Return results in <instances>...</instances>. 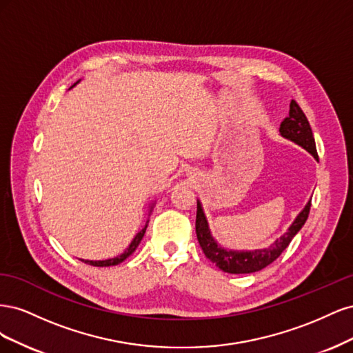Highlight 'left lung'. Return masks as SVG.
Returning a JSON list of instances; mask_svg holds the SVG:
<instances>
[{"mask_svg":"<svg viewBox=\"0 0 353 353\" xmlns=\"http://www.w3.org/2000/svg\"><path fill=\"white\" fill-rule=\"evenodd\" d=\"M280 135L285 138V140L301 145L307 153H311L314 159L318 160L311 125H309L305 113L299 108V104L294 100H292L290 103V112H288V116L281 122ZM309 209H311V199L307 200L305 208L297 213V216L294 218V221L290 223V227L287 228L283 236L280 239H276L271 245H268V248L254 250H232L223 248V245H221L215 239H213L208 218L201 206V201L197 200V240L200 243L203 253L206 254V258L212 263H215L223 272L252 274L263 270L265 266L272 263L284 252V249L290 244L293 237L305 225L309 215Z\"/></svg>","mask_w":353,"mask_h":353,"instance_id":"obj_1","label":"left lung"}]
</instances>
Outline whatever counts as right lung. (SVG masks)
I'll list each match as a JSON object with an SVG mask.
<instances>
[{
    "instance_id": "right-lung-1",
    "label": "right lung",
    "mask_w": 353,
    "mask_h": 353,
    "mask_svg": "<svg viewBox=\"0 0 353 353\" xmlns=\"http://www.w3.org/2000/svg\"><path fill=\"white\" fill-rule=\"evenodd\" d=\"M77 83H79V81L77 82ZM77 83H73V87ZM72 87V88H73ZM153 208H154V201L152 203L150 206H148V215H150L152 213V210H153ZM147 225H148V219H147V222H145V225L143 227V230H140L137 232V236L132 239V241H131V244L128 245V248L123 250V253H121L119 256H114V258H112V259H105V261H85V259H81L82 262H85V263H88V265H92V266H114V265H119V263H122L126 258H130V256L135 252V249L138 248V244L141 243V240H143V237H144V234H145V230H147Z\"/></svg>"
}]
</instances>
